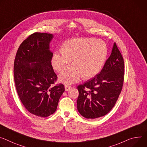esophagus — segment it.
<instances>
[{"label": "esophagus", "instance_id": "obj_1", "mask_svg": "<svg viewBox=\"0 0 147 147\" xmlns=\"http://www.w3.org/2000/svg\"><path fill=\"white\" fill-rule=\"evenodd\" d=\"M64 87H65V91H68L69 90H70L71 88V87L69 85H65Z\"/></svg>", "mask_w": 147, "mask_h": 147}]
</instances>
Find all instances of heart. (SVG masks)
Returning a JSON list of instances; mask_svg holds the SVG:
<instances>
[{"instance_id": "heart-1", "label": "heart", "mask_w": 147, "mask_h": 147, "mask_svg": "<svg viewBox=\"0 0 147 147\" xmlns=\"http://www.w3.org/2000/svg\"><path fill=\"white\" fill-rule=\"evenodd\" d=\"M108 54L106 44L94 38H73L63 45L61 50L56 51L51 59L53 67L60 72L59 81L66 84L78 82L82 77L90 78L102 69Z\"/></svg>"}]
</instances>
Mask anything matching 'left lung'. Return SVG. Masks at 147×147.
Segmentation results:
<instances>
[{
    "instance_id": "left-lung-1",
    "label": "left lung",
    "mask_w": 147,
    "mask_h": 147,
    "mask_svg": "<svg viewBox=\"0 0 147 147\" xmlns=\"http://www.w3.org/2000/svg\"><path fill=\"white\" fill-rule=\"evenodd\" d=\"M124 74L123 57L114 43L111 55L100 73L79 85L77 101L79 113L94 119L108 114L121 93Z\"/></svg>"
}]
</instances>
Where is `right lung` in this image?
Instances as JSON below:
<instances>
[{
	"label": "right lung",
	"instance_id": "obj_1",
	"mask_svg": "<svg viewBox=\"0 0 147 147\" xmlns=\"http://www.w3.org/2000/svg\"><path fill=\"white\" fill-rule=\"evenodd\" d=\"M53 35L34 33L20 45L14 62V80L20 101L29 113L47 117L57 109L65 91L62 84L53 86L57 76L53 70L50 43Z\"/></svg>",
	"mask_w": 147,
	"mask_h": 147
}]
</instances>
